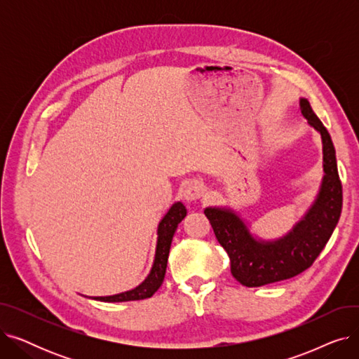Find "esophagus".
I'll return each instance as SVG.
<instances>
[{
    "label": "esophagus",
    "mask_w": 359,
    "mask_h": 359,
    "mask_svg": "<svg viewBox=\"0 0 359 359\" xmlns=\"http://www.w3.org/2000/svg\"><path fill=\"white\" fill-rule=\"evenodd\" d=\"M205 187L201 182L198 180H192V182H187L183 187V199L187 202H194L198 201L202 195H203Z\"/></svg>",
    "instance_id": "esophagus-1"
}]
</instances>
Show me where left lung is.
<instances>
[{"label": "left lung", "mask_w": 359, "mask_h": 359, "mask_svg": "<svg viewBox=\"0 0 359 359\" xmlns=\"http://www.w3.org/2000/svg\"><path fill=\"white\" fill-rule=\"evenodd\" d=\"M299 110L323 142V182L307 214L278 240H257L231 210L210 206V219L218 243L229 253L233 276L244 287H262L290 279L309 269L329 241L342 212V183L339 180L336 151L327 129L317 118L307 99Z\"/></svg>", "instance_id": "8db88e82"}]
</instances>
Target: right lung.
<instances>
[{
	"label": "right lung",
	"instance_id": "add662e5",
	"mask_svg": "<svg viewBox=\"0 0 359 359\" xmlns=\"http://www.w3.org/2000/svg\"><path fill=\"white\" fill-rule=\"evenodd\" d=\"M184 217H186L184 205L182 202H176L164 215V218L160 221L158 230H157L158 237H157V248H156V257H154L153 268H151L149 275L145 278V280L141 285L116 295L93 297V298L99 301H106V303H122V301H135V299H144V298L153 297V294L161 287L164 280L170 246H172V240L177 225L182 222Z\"/></svg>",
	"mask_w": 359,
	"mask_h": 359
}]
</instances>
